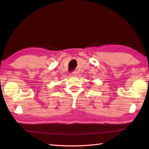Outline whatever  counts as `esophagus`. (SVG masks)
Returning a JSON list of instances; mask_svg holds the SVG:
<instances>
[{"label": "esophagus", "mask_w": 149, "mask_h": 149, "mask_svg": "<svg viewBox=\"0 0 149 149\" xmlns=\"http://www.w3.org/2000/svg\"><path fill=\"white\" fill-rule=\"evenodd\" d=\"M77 75H78V73H77V72H76V71H74V72H73V73H71L70 74V76H71V77H76Z\"/></svg>", "instance_id": "obj_1"}]
</instances>
